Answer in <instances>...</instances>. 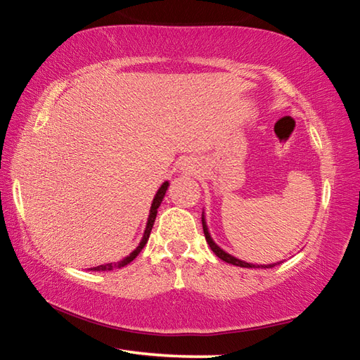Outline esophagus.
Listing matches in <instances>:
<instances>
[{
    "instance_id": "1",
    "label": "esophagus",
    "mask_w": 360,
    "mask_h": 360,
    "mask_svg": "<svg viewBox=\"0 0 360 360\" xmlns=\"http://www.w3.org/2000/svg\"><path fill=\"white\" fill-rule=\"evenodd\" d=\"M184 169H186V172H193V167H192V163H191V162L184 163Z\"/></svg>"
}]
</instances>
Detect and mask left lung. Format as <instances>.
I'll return each instance as SVG.
<instances>
[{
	"mask_svg": "<svg viewBox=\"0 0 360 360\" xmlns=\"http://www.w3.org/2000/svg\"><path fill=\"white\" fill-rule=\"evenodd\" d=\"M202 224H203V231H205V238H206V243H208L211 251L214 252L219 259L227 262V264H231V265H236V266H243V268H273L276 266L278 264H281V262H278V264H270V265H254V264H248V262H243L240 259L233 257V255H230L229 252H225L224 249L219 248L214 241H212L211 235H210V230H208V225H206V221H205V214H202Z\"/></svg>",
	"mask_w": 360,
	"mask_h": 360,
	"instance_id": "left-lung-1",
	"label": "left lung"
}]
</instances>
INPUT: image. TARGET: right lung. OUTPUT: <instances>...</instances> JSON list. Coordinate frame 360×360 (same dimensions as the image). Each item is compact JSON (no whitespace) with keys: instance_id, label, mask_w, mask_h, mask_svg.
I'll list each match as a JSON object with an SVG mask.
<instances>
[{"instance_id":"right-lung-1","label":"right lung","mask_w":360,"mask_h":360,"mask_svg":"<svg viewBox=\"0 0 360 360\" xmlns=\"http://www.w3.org/2000/svg\"><path fill=\"white\" fill-rule=\"evenodd\" d=\"M167 188H168V182H163V184L160 186V188H158L155 197H154V202H152L150 205V211H149V217H148V224H146V230H144V235H143V240L139 241L138 248L133 251L130 255H127V257L124 260L120 262H115V264H106V265H98V266H94V268H89V270L92 271H111L114 270V268H120V266H125L129 265L131 260H135L136 255L143 251V248L146 246V243H148L149 240V235H150V230L152 227H154V222H155V217H157V210L158 206H160L163 197H165L167 193Z\"/></svg>"}]
</instances>
